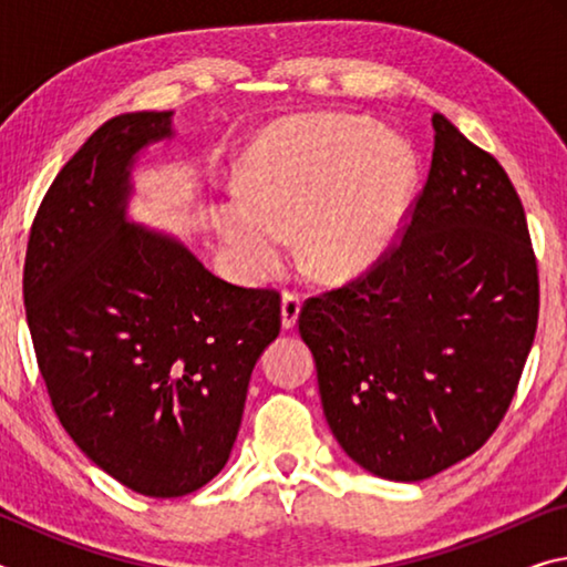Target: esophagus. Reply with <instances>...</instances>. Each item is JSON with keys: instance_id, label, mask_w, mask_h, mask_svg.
Returning a JSON list of instances; mask_svg holds the SVG:
<instances>
[{"instance_id": "obj_1", "label": "esophagus", "mask_w": 567, "mask_h": 567, "mask_svg": "<svg viewBox=\"0 0 567 567\" xmlns=\"http://www.w3.org/2000/svg\"><path fill=\"white\" fill-rule=\"evenodd\" d=\"M300 307H302L300 295H297V292H285L282 295V328L285 330L295 328L297 315H300Z\"/></svg>"}]
</instances>
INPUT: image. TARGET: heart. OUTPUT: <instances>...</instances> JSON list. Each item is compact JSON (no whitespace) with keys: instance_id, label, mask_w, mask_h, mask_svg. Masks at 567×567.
Returning <instances> with one entry per match:
<instances>
[{"instance_id":"1","label":"heart","mask_w":567,"mask_h":567,"mask_svg":"<svg viewBox=\"0 0 567 567\" xmlns=\"http://www.w3.org/2000/svg\"><path fill=\"white\" fill-rule=\"evenodd\" d=\"M415 155L375 122L340 114L267 130L245 159V192L217 207L239 270L260 277L282 262L302 227L300 255L322 280H348L388 252L415 187Z\"/></svg>"}]
</instances>
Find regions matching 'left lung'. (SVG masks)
<instances>
[{
    "instance_id": "1",
    "label": "left lung",
    "mask_w": 567,
    "mask_h": 567,
    "mask_svg": "<svg viewBox=\"0 0 567 567\" xmlns=\"http://www.w3.org/2000/svg\"><path fill=\"white\" fill-rule=\"evenodd\" d=\"M427 182L368 272L305 300L322 410L354 463L415 483L483 447L515 398L540 307L507 172L433 114Z\"/></svg>"
}]
</instances>
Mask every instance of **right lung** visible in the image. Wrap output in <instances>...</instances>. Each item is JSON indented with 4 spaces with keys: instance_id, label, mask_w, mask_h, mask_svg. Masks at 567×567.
Masks as SVG:
<instances>
[{
    "instance_id": "1",
    "label": "right lung",
    "mask_w": 567,
    "mask_h": 567,
    "mask_svg": "<svg viewBox=\"0 0 567 567\" xmlns=\"http://www.w3.org/2000/svg\"><path fill=\"white\" fill-rule=\"evenodd\" d=\"M172 112L120 114L47 189L24 307L52 408L130 491L179 497L225 467L249 375L280 334V292L219 280L177 239L124 219L134 155Z\"/></svg>"
}]
</instances>
